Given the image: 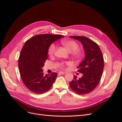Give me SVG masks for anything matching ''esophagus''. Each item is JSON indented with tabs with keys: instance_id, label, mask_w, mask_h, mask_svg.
Listing matches in <instances>:
<instances>
[{
	"instance_id": "esophagus-1",
	"label": "esophagus",
	"mask_w": 122,
	"mask_h": 122,
	"mask_svg": "<svg viewBox=\"0 0 122 122\" xmlns=\"http://www.w3.org/2000/svg\"><path fill=\"white\" fill-rule=\"evenodd\" d=\"M58 75H64V74H66V72H64V71H60L58 73Z\"/></svg>"
}]
</instances>
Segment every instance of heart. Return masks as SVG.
<instances>
[{
  "instance_id": "obj_1",
  "label": "heart",
  "mask_w": 122,
  "mask_h": 122,
  "mask_svg": "<svg viewBox=\"0 0 122 122\" xmlns=\"http://www.w3.org/2000/svg\"><path fill=\"white\" fill-rule=\"evenodd\" d=\"M61 45L65 47L66 49L69 51V52H71V55L74 56L76 59L79 60L81 57V54L79 51L77 49L78 48V45L77 43L73 41H61ZM56 51V46L52 43L51 44L48 48V53L50 56H52L55 52ZM64 64L62 63L61 66H64Z\"/></svg>"
}]
</instances>
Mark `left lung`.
<instances>
[{
	"label": "left lung",
	"mask_w": 122,
	"mask_h": 122,
	"mask_svg": "<svg viewBox=\"0 0 122 122\" xmlns=\"http://www.w3.org/2000/svg\"><path fill=\"white\" fill-rule=\"evenodd\" d=\"M70 37L81 42L85 56L77 67V71L82 76L77 79L76 76H74L70 86L76 94H87L96 88L100 81L104 67L103 55L99 46L89 38L80 36Z\"/></svg>",
	"instance_id": "left-lung-1"
}]
</instances>
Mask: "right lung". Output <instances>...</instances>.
<instances>
[{
    "label": "right lung",
    "mask_w": 122,
    "mask_h": 122,
    "mask_svg": "<svg viewBox=\"0 0 122 122\" xmlns=\"http://www.w3.org/2000/svg\"><path fill=\"white\" fill-rule=\"evenodd\" d=\"M61 35H39L29 39L23 45L18 60V67L24 84L32 92L41 94L52 86L57 74L44 75L42 68L47 58L50 46Z\"/></svg>",
    "instance_id": "add662e5"
}]
</instances>
